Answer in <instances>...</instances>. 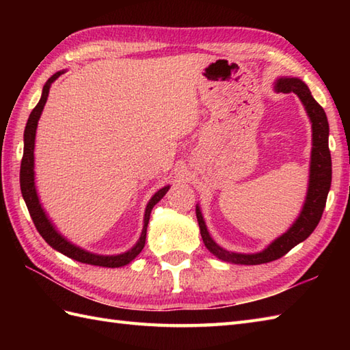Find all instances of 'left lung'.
Instances as JSON below:
<instances>
[{
	"instance_id": "left-lung-1",
	"label": "left lung",
	"mask_w": 350,
	"mask_h": 350,
	"mask_svg": "<svg viewBox=\"0 0 350 350\" xmlns=\"http://www.w3.org/2000/svg\"><path fill=\"white\" fill-rule=\"evenodd\" d=\"M275 92L281 93H295L306 107L307 114L311 120V131H313V148H311V163H310V182L308 191L304 203L302 211L298 219L293 222L287 232L275 239L269 247L256 254H239V252H230L222 250L219 245L215 243L207 232L206 222L203 215L200 212V207L196 206L197 221L200 226L203 242L206 248L209 250L215 257H218L222 262L234 263V265H262L269 263L272 260H277L292 250L296 245L306 241L307 237L314 232L319 221L322 218V213L326 204V197L331 188L332 179V163H331V152L328 146L329 137V124L323 108L319 105L311 96L310 88L298 78H280L275 83Z\"/></svg>"
}]
</instances>
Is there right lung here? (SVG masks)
Instances as JSON below:
<instances>
[{
  "mask_svg": "<svg viewBox=\"0 0 350 350\" xmlns=\"http://www.w3.org/2000/svg\"><path fill=\"white\" fill-rule=\"evenodd\" d=\"M64 73L57 72L52 75L46 84L43 85L42 90V98L37 103L36 108L31 111V114L28 117V122L25 126L24 131V156H22V162H21V192L22 197L25 200V204L28 207V212L31 215V219L34 222V226L37 228V232L40 233V236L46 241L48 245H51L52 248L60 251L62 254L68 256L77 262L81 263H87V265H94V266H103V267H120L131 263L133 258H135L141 251L144 248L146 243V233H147V224L148 219H150V213L153 206L159 202V200L167 194V191L170 189V187H163L162 189H159L156 194L150 198V202L147 203L146 207V213H144V227L143 232H141V236L138 242L133 245V247L123 252V254H117V256H99V254H93V252H88L83 248L77 247L72 242H69L66 237H63L60 233L57 232L55 227L52 226V222L49 221V218L44 213L43 207L39 202V197H37L36 192V183H34V139H36V129H37V123H39L40 114L43 111L44 103H46L48 94H49V88L51 84L54 81Z\"/></svg>",
  "mask_w": 350,
  "mask_h": 350,
  "instance_id": "add662e5",
  "label": "right lung"
}]
</instances>
